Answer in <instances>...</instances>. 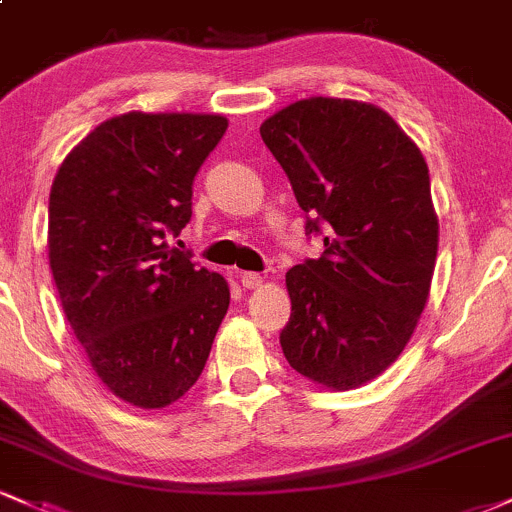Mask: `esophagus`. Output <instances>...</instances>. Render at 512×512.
<instances>
[{
	"label": "esophagus",
	"instance_id": "1",
	"mask_svg": "<svg viewBox=\"0 0 512 512\" xmlns=\"http://www.w3.org/2000/svg\"><path fill=\"white\" fill-rule=\"evenodd\" d=\"M262 282H265V279H262L260 274H255V272H240V284H243L245 289H260Z\"/></svg>",
	"mask_w": 512,
	"mask_h": 512
}]
</instances>
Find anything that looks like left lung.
<instances>
[{
    "mask_svg": "<svg viewBox=\"0 0 512 512\" xmlns=\"http://www.w3.org/2000/svg\"><path fill=\"white\" fill-rule=\"evenodd\" d=\"M323 233V255L286 272V362L328 389H357L396 362L428 303L437 257L425 157L374 104L311 97L260 126Z\"/></svg>",
    "mask_w": 512,
    "mask_h": 512,
    "instance_id": "8db88e82",
    "label": "left lung"
}]
</instances>
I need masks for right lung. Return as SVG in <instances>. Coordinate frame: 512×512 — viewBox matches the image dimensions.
<instances>
[{"label":"right lung","instance_id":"right-lung-1","mask_svg":"<svg viewBox=\"0 0 512 512\" xmlns=\"http://www.w3.org/2000/svg\"><path fill=\"white\" fill-rule=\"evenodd\" d=\"M226 128L216 114L114 116L72 148L50 187L48 260L67 323L131 406L165 408L192 389L228 311L226 279L170 247Z\"/></svg>","mask_w":512,"mask_h":512}]
</instances>
